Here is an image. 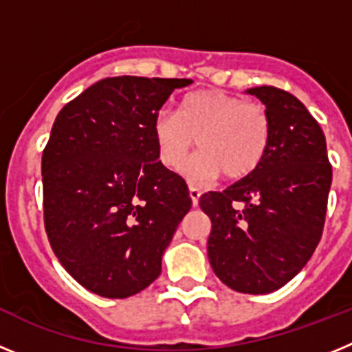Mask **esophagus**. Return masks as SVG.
I'll return each mask as SVG.
<instances>
[{"instance_id":"esophagus-1","label":"esophagus","mask_w":352,"mask_h":352,"mask_svg":"<svg viewBox=\"0 0 352 352\" xmlns=\"http://www.w3.org/2000/svg\"><path fill=\"white\" fill-rule=\"evenodd\" d=\"M188 194H190L192 204H194V206H197L199 197H201V190H199L197 186H190V188H188Z\"/></svg>"}]
</instances>
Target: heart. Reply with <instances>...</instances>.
<instances>
[{
    "label": "heart",
    "instance_id": "b5f03b06",
    "mask_svg": "<svg viewBox=\"0 0 352 352\" xmlns=\"http://www.w3.org/2000/svg\"><path fill=\"white\" fill-rule=\"evenodd\" d=\"M270 135L263 105L220 89L188 93L178 113L162 109L153 120V139L164 166H182L197 142L201 149L183 167V174L195 183L210 182L220 173L226 179L248 176L268 151Z\"/></svg>",
    "mask_w": 352,
    "mask_h": 352
}]
</instances>
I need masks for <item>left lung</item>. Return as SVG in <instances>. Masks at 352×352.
<instances>
[{
  "mask_svg": "<svg viewBox=\"0 0 352 352\" xmlns=\"http://www.w3.org/2000/svg\"><path fill=\"white\" fill-rule=\"evenodd\" d=\"M270 118L268 151L256 170L223 192L201 195L211 220L208 257L227 287L268 294L303 270L324 227L331 166L321 126L296 96L247 89Z\"/></svg>",
  "mask_w": 352,
  "mask_h": 352,
  "instance_id": "1",
  "label": "left lung"
}]
</instances>
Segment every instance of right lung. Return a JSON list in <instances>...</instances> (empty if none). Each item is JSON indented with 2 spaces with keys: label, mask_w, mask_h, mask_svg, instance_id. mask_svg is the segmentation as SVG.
Instances as JSON below:
<instances>
[{
  "label": "right lung",
  "mask_w": 352,
  "mask_h": 352,
  "mask_svg": "<svg viewBox=\"0 0 352 352\" xmlns=\"http://www.w3.org/2000/svg\"><path fill=\"white\" fill-rule=\"evenodd\" d=\"M192 79L107 77L56 116L42 155L43 222L61 266L104 298H129L158 278L162 256L192 206L162 166L153 120Z\"/></svg>",
  "instance_id": "obj_1"
}]
</instances>
